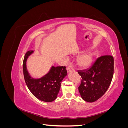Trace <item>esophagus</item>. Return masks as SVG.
<instances>
[{
  "instance_id": "obj_1",
  "label": "esophagus",
  "mask_w": 128,
  "mask_h": 128,
  "mask_svg": "<svg viewBox=\"0 0 128 128\" xmlns=\"http://www.w3.org/2000/svg\"><path fill=\"white\" fill-rule=\"evenodd\" d=\"M66 69H67V72H71V71H72V70H74L73 68L72 67V66H70V65L69 66L66 68Z\"/></svg>"
}]
</instances>
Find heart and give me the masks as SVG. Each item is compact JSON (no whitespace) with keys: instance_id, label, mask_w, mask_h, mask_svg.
I'll list each match as a JSON object with an SVG mask.
<instances>
[{"instance_id":"heart-1","label":"heart","mask_w":128,"mask_h":128,"mask_svg":"<svg viewBox=\"0 0 128 128\" xmlns=\"http://www.w3.org/2000/svg\"><path fill=\"white\" fill-rule=\"evenodd\" d=\"M94 53L88 52L80 56L77 60V63L81 68H86L90 66L94 60Z\"/></svg>"}]
</instances>
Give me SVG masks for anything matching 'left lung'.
<instances>
[{"instance_id": "1", "label": "left lung", "mask_w": 128, "mask_h": 128, "mask_svg": "<svg viewBox=\"0 0 128 128\" xmlns=\"http://www.w3.org/2000/svg\"><path fill=\"white\" fill-rule=\"evenodd\" d=\"M77 72L82 78L78 87L81 97L86 102H94L110 86L114 73V58L111 56H102L89 68Z\"/></svg>"}]
</instances>
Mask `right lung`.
Masks as SVG:
<instances>
[{
    "label": "right lung",
    "mask_w": 128,
    "mask_h": 128,
    "mask_svg": "<svg viewBox=\"0 0 128 128\" xmlns=\"http://www.w3.org/2000/svg\"><path fill=\"white\" fill-rule=\"evenodd\" d=\"M31 50L27 52L23 62V70L26 86L32 94L37 99L45 102H52L56 98L61 83L67 72L65 66L54 67L52 66L49 72L39 78L31 76L26 68V60L34 53Z\"/></svg>",
    "instance_id": "1"
}]
</instances>
